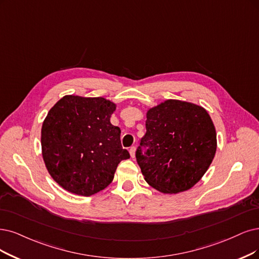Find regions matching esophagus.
<instances>
[{"instance_id":"esophagus-1","label":"esophagus","mask_w":259,"mask_h":259,"mask_svg":"<svg viewBox=\"0 0 259 259\" xmlns=\"http://www.w3.org/2000/svg\"><path fill=\"white\" fill-rule=\"evenodd\" d=\"M129 152H130V156H131V158H135V155H136V147H135V146L130 147Z\"/></svg>"}]
</instances>
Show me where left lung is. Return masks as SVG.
<instances>
[{
    "instance_id": "1",
    "label": "left lung",
    "mask_w": 259,
    "mask_h": 259,
    "mask_svg": "<svg viewBox=\"0 0 259 259\" xmlns=\"http://www.w3.org/2000/svg\"><path fill=\"white\" fill-rule=\"evenodd\" d=\"M215 150L217 133L207 111L190 102L166 100L147 112L146 133L136 158L152 188L178 193L198 183Z\"/></svg>"
}]
</instances>
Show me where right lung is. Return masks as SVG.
<instances>
[{"instance_id": "1", "label": "right lung", "mask_w": 259, "mask_h": 259, "mask_svg": "<svg viewBox=\"0 0 259 259\" xmlns=\"http://www.w3.org/2000/svg\"><path fill=\"white\" fill-rule=\"evenodd\" d=\"M115 104L101 97L65 96L41 128L42 157L52 178L71 193L91 196L107 188L129 159L120 129L110 121Z\"/></svg>"}]
</instances>
